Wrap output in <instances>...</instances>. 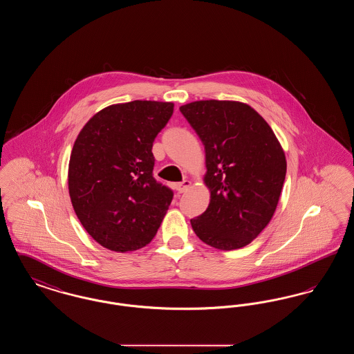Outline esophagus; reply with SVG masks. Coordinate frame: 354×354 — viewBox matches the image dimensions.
<instances>
[{"label":"esophagus","mask_w":354,"mask_h":354,"mask_svg":"<svg viewBox=\"0 0 354 354\" xmlns=\"http://www.w3.org/2000/svg\"><path fill=\"white\" fill-rule=\"evenodd\" d=\"M189 185H191V182H189V180H183V182H180V183H176V185H175V188H176V191H178V192H180V194H182V192H185V191L188 189V187H189Z\"/></svg>","instance_id":"1"}]
</instances>
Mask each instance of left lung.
<instances>
[{
	"instance_id": "1",
	"label": "left lung",
	"mask_w": 354,
	"mask_h": 354,
	"mask_svg": "<svg viewBox=\"0 0 354 354\" xmlns=\"http://www.w3.org/2000/svg\"><path fill=\"white\" fill-rule=\"evenodd\" d=\"M180 113L205 150L208 208L191 219L196 236L218 250L250 244L270 223L286 180L284 151L270 124L251 106L198 101Z\"/></svg>"
}]
</instances>
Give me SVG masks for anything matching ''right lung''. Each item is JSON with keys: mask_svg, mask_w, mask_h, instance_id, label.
I'll return each mask as SVG.
<instances>
[{"mask_svg": "<svg viewBox=\"0 0 354 354\" xmlns=\"http://www.w3.org/2000/svg\"><path fill=\"white\" fill-rule=\"evenodd\" d=\"M172 113L171 102L113 104L77 136L68 194L81 224L102 247L129 252L156 235L174 192L153 178L152 143Z\"/></svg>", "mask_w": 354, "mask_h": 354, "instance_id": "add662e5", "label": "right lung"}]
</instances>
